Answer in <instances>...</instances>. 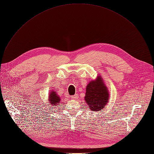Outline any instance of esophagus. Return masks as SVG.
<instances>
[{
    "label": "esophagus",
    "mask_w": 154,
    "mask_h": 154,
    "mask_svg": "<svg viewBox=\"0 0 154 154\" xmlns=\"http://www.w3.org/2000/svg\"><path fill=\"white\" fill-rule=\"evenodd\" d=\"M77 98H78V94H74V95H73L72 96V100H76Z\"/></svg>",
    "instance_id": "1"
}]
</instances>
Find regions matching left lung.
<instances>
[{"instance_id":"1","label":"left lung","mask_w":154,"mask_h":154,"mask_svg":"<svg viewBox=\"0 0 154 154\" xmlns=\"http://www.w3.org/2000/svg\"><path fill=\"white\" fill-rule=\"evenodd\" d=\"M109 100V92L101 77L91 81L87 86L85 100L93 111L102 110Z\"/></svg>"}]
</instances>
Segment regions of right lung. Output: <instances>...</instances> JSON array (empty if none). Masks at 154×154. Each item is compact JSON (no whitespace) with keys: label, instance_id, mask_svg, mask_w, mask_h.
<instances>
[{"label":"right lung","instance_id":"obj_1","mask_svg":"<svg viewBox=\"0 0 154 154\" xmlns=\"http://www.w3.org/2000/svg\"><path fill=\"white\" fill-rule=\"evenodd\" d=\"M50 103L51 104H53V106H57L58 104L60 103V97L57 94L55 91H51L50 93L49 99H48Z\"/></svg>","mask_w":154,"mask_h":154}]
</instances>
